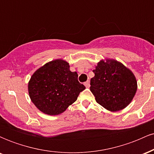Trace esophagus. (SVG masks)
I'll return each instance as SVG.
<instances>
[{"instance_id": "34e87169", "label": "esophagus", "mask_w": 154, "mask_h": 154, "mask_svg": "<svg viewBox=\"0 0 154 154\" xmlns=\"http://www.w3.org/2000/svg\"><path fill=\"white\" fill-rule=\"evenodd\" d=\"M84 85H85V86L86 88H90V81L89 80H88V81H86L84 83Z\"/></svg>"}]
</instances>
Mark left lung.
Instances as JSON below:
<instances>
[{"label":"left lung","mask_w":154,"mask_h":154,"mask_svg":"<svg viewBox=\"0 0 154 154\" xmlns=\"http://www.w3.org/2000/svg\"><path fill=\"white\" fill-rule=\"evenodd\" d=\"M91 91L95 100L111 112L124 109L131 103L137 89L135 75L122 63L113 59H102L93 69Z\"/></svg>","instance_id":"1"}]
</instances>
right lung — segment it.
I'll list each match as a JSON object with an SVG mask.
<instances>
[{
    "instance_id": "add662e5",
    "label": "right lung",
    "mask_w": 154,
    "mask_h": 154,
    "mask_svg": "<svg viewBox=\"0 0 154 154\" xmlns=\"http://www.w3.org/2000/svg\"><path fill=\"white\" fill-rule=\"evenodd\" d=\"M65 60H53L38 69L28 82L29 98L38 110L59 115L75 103L85 87L79 82L76 72L70 71Z\"/></svg>"
}]
</instances>
